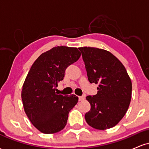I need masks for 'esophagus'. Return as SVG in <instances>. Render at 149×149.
Wrapping results in <instances>:
<instances>
[{"mask_svg": "<svg viewBox=\"0 0 149 149\" xmlns=\"http://www.w3.org/2000/svg\"><path fill=\"white\" fill-rule=\"evenodd\" d=\"M85 99V95H83V96L78 97V100H79V101H83V100H84Z\"/></svg>", "mask_w": 149, "mask_h": 149, "instance_id": "obj_1", "label": "esophagus"}]
</instances>
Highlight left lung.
I'll return each mask as SVG.
<instances>
[{
	"label": "left lung",
	"instance_id": "obj_1",
	"mask_svg": "<svg viewBox=\"0 0 149 149\" xmlns=\"http://www.w3.org/2000/svg\"><path fill=\"white\" fill-rule=\"evenodd\" d=\"M88 80L98 83L97 95L86 97L91 109L87 123L97 130L116 125L127 112L132 97V82L122 63L103 49L79 47Z\"/></svg>",
	"mask_w": 149,
	"mask_h": 149
}]
</instances>
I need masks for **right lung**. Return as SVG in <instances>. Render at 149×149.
<instances>
[{
    "label": "right lung",
    "mask_w": 149,
    "mask_h": 149,
    "mask_svg": "<svg viewBox=\"0 0 149 149\" xmlns=\"http://www.w3.org/2000/svg\"><path fill=\"white\" fill-rule=\"evenodd\" d=\"M80 57L76 47L57 46L40 54L29 71L22 87V102L29 119L42 133L64 129L69 112L78 103L76 95H57L55 90L66 68Z\"/></svg>",
    "instance_id": "1"
}]
</instances>
